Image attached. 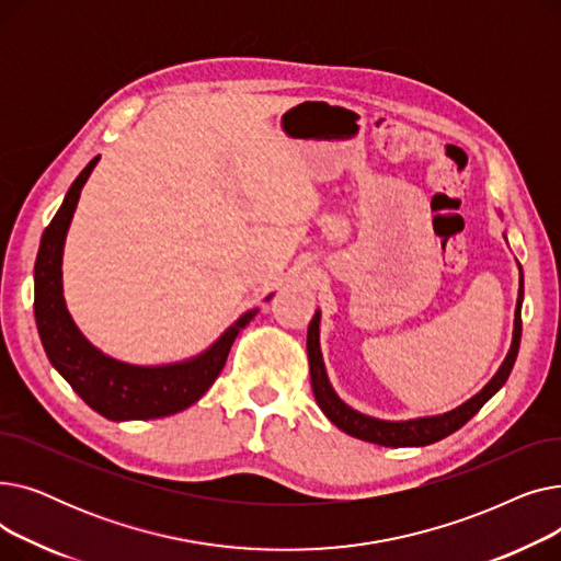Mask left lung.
Instances as JSON below:
<instances>
[{
  "label": "left lung",
  "mask_w": 561,
  "mask_h": 561,
  "mask_svg": "<svg viewBox=\"0 0 561 561\" xmlns=\"http://www.w3.org/2000/svg\"><path fill=\"white\" fill-rule=\"evenodd\" d=\"M520 268V265H518ZM520 307H523V271H520V288H518V300H516V313H514V339L512 347L507 352V357L503 366L497 368L493 379L489 385L463 402L461 407L448 411L444 416H432V419H416V421H379L366 414H359L352 407H347L336 391L332 389L325 364H322L320 355V311L309 322V332H307V355H309V370H311V389L316 396L318 407L339 430L345 434L368 440V444L377 446H387V448H407V446H430L434 440L446 438L448 434L457 432L461 425H466L470 419H473L478 411L486 404L491 396H495L503 385L507 381L516 355H518V345H520V332H523V322H520Z\"/></svg>",
  "instance_id": "obj_1"
}]
</instances>
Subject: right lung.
<instances>
[{
    "label": "right lung",
    "instance_id": "add662e5",
    "mask_svg": "<svg viewBox=\"0 0 561 561\" xmlns=\"http://www.w3.org/2000/svg\"><path fill=\"white\" fill-rule=\"evenodd\" d=\"M98 159L100 157L88 163L72 182L61 209L45 227L41 239L34 268V313L38 334L51 366L98 414L108 421L163 419L184 411L209 391L227 362L233 339L239 336L259 309L243 313L209 350L182 364L131 366L106 357L104 352L88 343L66 309L61 259L81 188L91 176Z\"/></svg>",
    "mask_w": 561,
    "mask_h": 561
}]
</instances>
